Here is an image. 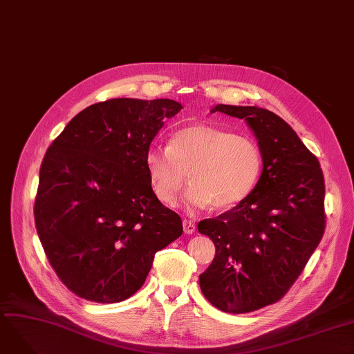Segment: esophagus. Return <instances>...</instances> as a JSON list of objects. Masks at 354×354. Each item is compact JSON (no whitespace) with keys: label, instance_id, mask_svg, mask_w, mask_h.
<instances>
[{"label":"esophagus","instance_id":"obj_1","mask_svg":"<svg viewBox=\"0 0 354 354\" xmlns=\"http://www.w3.org/2000/svg\"><path fill=\"white\" fill-rule=\"evenodd\" d=\"M183 230L186 234H192L196 230V225L192 221H186V218H184V221H183Z\"/></svg>","mask_w":354,"mask_h":354}]
</instances>
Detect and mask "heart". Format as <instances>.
<instances>
[{"instance_id": "1", "label": "heart", "mask_w": 354, "mask_h": 354, "mask_svg": "<svg viewBox=\"0 0 354 354\" xmlns=\"http://www.w3.org/2000/svg\"><path fill=\"white\" fill-rule=\"evenodd\" d=\"M151 187L167 206H173L189 180L184 197L189 209L209 205L226 210L255 189L262 171L258 144L230 131L193 124L176 131L170 145L153 144L145 153Z\"/></svg>"}]
</instances>
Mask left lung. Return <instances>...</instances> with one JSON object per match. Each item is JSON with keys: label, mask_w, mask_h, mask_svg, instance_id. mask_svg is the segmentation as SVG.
Listing matches in <instances>:
<instances>
[{"label": "left lung", "mask_w": 354, "mask_h": 354, "mask_svg": "<svg viewBox=\"0 0 354 354\" xmlns=\"http://www.w3.org/2000/svg\"><path fill=\"white\" fill-rule=\"evenodd\" d=\"M245 120L262 154V174L238 206L198 222L216 246L200 288L212 306L242 314L275 304L304 271L326 229L324 176L317 157L274 112L216 105Z\"/></svg>", "instance_id": "obj_1"}]
</instances>
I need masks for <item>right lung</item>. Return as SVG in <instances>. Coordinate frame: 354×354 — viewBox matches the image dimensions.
<instances>
[{
	"label": "right lung",
	"mask_w": 354,
	"mask_h": 354,
	"mask_svg": "<svg viewBox=\"0 0 354 354\" xmlns=\"http://www.w3.org/2000/svg\"><path fill=\"white\" fill-rule=\"evenodd\" d=\"M171 99H109L79 112L40 167L35 221L46 257L67 290L88 301L136 294L156 252L183 233L180 216L157 198L145 153Z\"/></svg>",
	"instance_id": "add662e5"
}]
</instances>
